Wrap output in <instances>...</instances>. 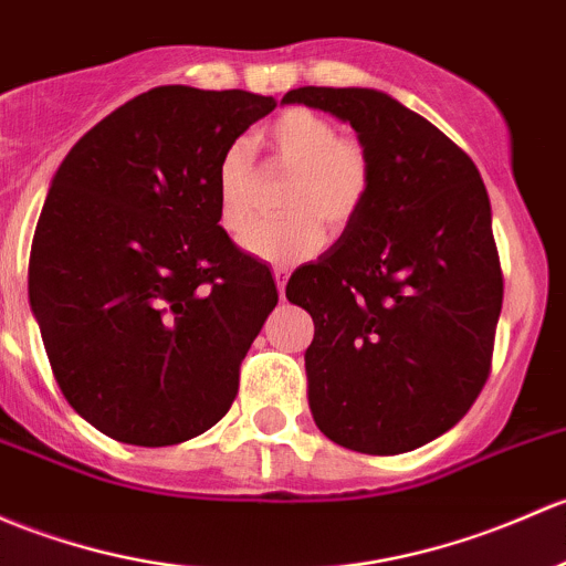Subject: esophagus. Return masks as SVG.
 <instances>
[{
	"mask_svg": "<svg viewBox=\"0 0 566 566\" xmlns=\"http://www.w3.org/2000/svg\"><path fill=\"white\" fill-rule=\"evenodd\" d=\"M273 279H276L279 295H282V298H284V287H287V279H290V273L284 271V268H276V271H273Z\"/></svg>",
	"mask_w": 566,
	"mask_h": 566,
	"instance_id": "34e87169",
	"label": "esophagus"
}]
</instances>
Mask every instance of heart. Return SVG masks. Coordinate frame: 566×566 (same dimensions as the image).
<instances>
[{
    "label": "heart",
    "instance_id": "obj_1",
    "mask_svg": "<svg viewBox=\"0 0 566 566\" xmlns=\"http://www.w3.org/2000/svg\"><path fill=\"white\" fill-rule=\"evenodd\" d=\"M268 143L273 168L290 174L282 195V211L290 217L249 228L241 247L265 263L295 265L323 249V222L336 233L355 222L371 195L374 165L363 140L338 133L333 118L312 108L279 113ZM213 187L219 228L238 235L252 219L258 192L252 140L238 138L224 148Z\"/></svg>",
    "mask_w": 566,
    "mask_h": 566
}]
</instances>
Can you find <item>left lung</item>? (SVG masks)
<instances>
[{
	"mask_svg": "<svg viewBox=\"0 0 566 566\" xmlns=\"http://www.w3.org/2000/svg\"><path fill=\"white\" fill-rule=\"evenodd\" d=\"M284 105L349 122L368 148V203L287 298L314 319L308 407L331 442L396 455L450 431L491 374L502 265L472 159L377 88L303 86Z\"/></svg>",
	"mask_w": 566,
	"mask_h": 566,
	"instance_id": "1",
	"label": "left lung"
}]
</instances>
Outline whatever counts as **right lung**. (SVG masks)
<instances>
[{
	"label": "right lung",
	"instance_id": "right-lung-1",
	"mask_svg": "<svg viewBox=\"0 0 566 566\" xmlns=\"http://www.w3.org/2000/svg\"><path fill=\"white\" fill-rule=\"evenodd\" d=\"M273 108L241 88L157 86L59 165L29 303L64 398L105 437L165 448L228 415L279 293L219 228L213 181L224 148Z\"/></svg>",
	"mask_w": 566,
	"mask_h": 566
}]
</instances>
